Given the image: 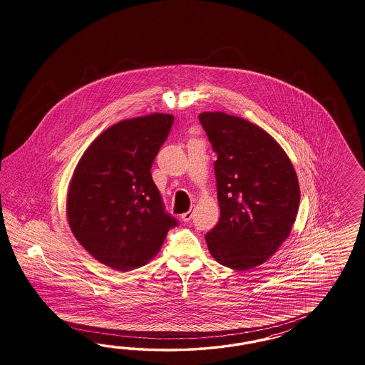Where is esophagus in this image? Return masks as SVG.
I'll return each instance as SVG.
<instances>
[{"mask_svg":"<svg viewBox=\"0 0 365 365\" xmlns=\"http://www.w3.org/2000/svg\"><path fill=\"white\" fill-rule=\"evenodd\" d=\"M191 218H192V211H187V212L182 214V221L183 222H190Z\"/></svg>","mask_w":365,"mask_h":365,"instance_id":"34e87169","label":"esophagus"}]
</instances>
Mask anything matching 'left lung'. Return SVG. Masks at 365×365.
<instances>
[{"instance_id":"obj_1","label":"left lung","mask_w":365,"mask_h":365,"mask_svg":"<svg viewBox=\"0 0 365 365\" xmlns=\"http://www.w3.org/2000/svg\"><path fill=\"white\" fill-rule=\"evenodd\" d=\"M199 122L217 160L221 217L205 240L221 265L249 270L266 262L287 240L299 205L297 174L276 140L242 118L203 112Z\"/></svg>"}]
</instances>
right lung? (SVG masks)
Instances as JSON below:
<instances>
[{
    "label": "right lung",
    "instance_id": "obj_1",
    "mask_svg": "<svg viewBox=\"0 0 365 365\" xmlns=\"http://www.w3.org/2000/svg\"><path fill=\"white\" fill-rule=\"evenodd\" d=\"M173 123L168 113L116 123L75 168L66 197L69 227L89 255L115 270L145 265L178 226L151 177Z\"/></svg>",
    "mask_w": 365,
    "mask_h": 365
}]
</instances>
